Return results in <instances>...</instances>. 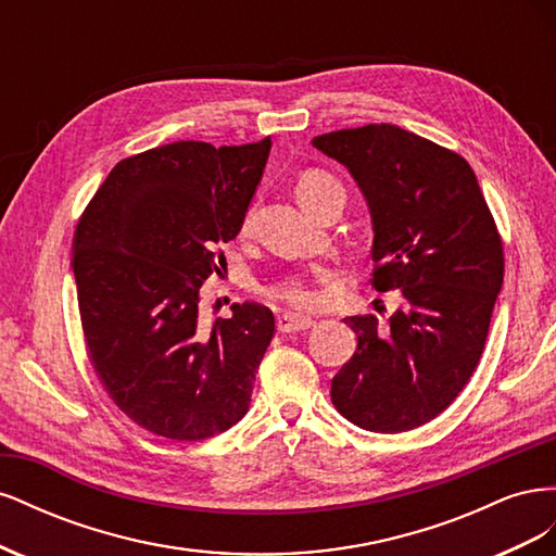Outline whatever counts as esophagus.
Returning <instances> with one entry per match:
<instances>
[{
	"label": "esophagus",
	"mask_w": 556,
	"mask_h": 556,
	"mask_svg": "<svg viewBox=\"0 0 556 556\" xmlns=\"http://www.w3.org/2000/svg\"><path fill=\"white\" fill-rule=\"evenodd\" d=\"M315 325V319L308 315H299V313H282L278 315V329L282 333H290V331H304L311 329Z\"/></svg>",
	"instance_id": "1"
}]
</instances>
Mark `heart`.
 I'll use <instances>...</instances> for the list:
<instances>
[{"label": "heart", "mask_w": 556, "mask_h": 556, "mask_svg": "<svg viewBox=\"0 0 556 556\" xmlns=\"http://www.w3.org/2000/svg\"><path fill=\"white\" fill-rule=\"evenodd\" d=\"M331 185H339V182H336L331 176H327L323 172L301 174V178L296 180L299 204L308 211L315 204V199L323 194L327 188H331ZM250 227H252V211H248L243 215L241 231L248 233ZM266 294L278 299V301H285V304H290V306H296V308H308L317 301V292L313 290V285L304 276H282L274 282H268Z\"/></svg>", "instance_id": "1"}]
</instances>
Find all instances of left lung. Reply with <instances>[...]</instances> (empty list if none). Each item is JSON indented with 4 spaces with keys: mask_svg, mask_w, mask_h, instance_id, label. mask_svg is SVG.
Listing matches in <instances>:
<instances>
[{
    "mask_svg": "<svg viewBox=\"0 0 556 556\" xmlns=\"http://www.w3.org/2000/svg\"><path fill=\"white\" fill-rule=\"evenodd\" d=\"M343 164L374 225L378 292L403 304L380 325L345 317L357 350L331 380V401L352 425L399 433L422 427L473 376L503 285V245L470 164L396 125L315 137Z\"/></svg>",
    "mask_w": 556,
    "mask_h": 556,
    "instance_id": "1",
    "label": "left lung"
}]
</instances>
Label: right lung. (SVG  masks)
<instances>
[{
    "label": "right lung",
    "instance_id": "add662e5",
    "mask_svg": "<svg viewBox=\"0 0 556 556\" xmlns=\"http://www.w3.org/2000/svg\"><path fill=\"white\" fill-rule=\"evenodd\" d=\"M271 153L176 141L117 162L80 215L72 268L94 371L129 419L172 441H204L250 408L274 339L255 301L199 325V288L220 271Z\"/></svg>",
    "mask_w": 556,
    "mask_h": 556
}]
</instances>
